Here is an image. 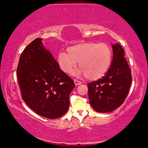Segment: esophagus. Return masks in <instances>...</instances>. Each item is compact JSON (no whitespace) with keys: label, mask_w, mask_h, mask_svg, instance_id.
Segmentation results:
<instances>
[{"label":"esophagus","mask_w":148,"mask_h":148,"mask_svg":"<svg viewBox=\"0 0 148 148\" xmlns=\"http://www.w3.org/2000/svg\"><path fill=\"white\" fill-rule=\"evenodd\" d=\"M74 84L76 86H78V85H80L81 84V82L80 81L77 80H74Z\"/></svg>","instance_id":"obj_1"}]
</instances>
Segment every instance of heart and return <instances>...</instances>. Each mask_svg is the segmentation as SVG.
<instances>
[{"mask_svg":"<svg viewBox=\"0 0 148 148\" xmlns=\"http://www.w3.org/2000/svg\"><path fill=\"white\" fill-rule=\"evenodd\" d=\"M68 53L60 52L58 62L62 71L72 74L79 66L77 74L90 80H99L104 76L111 66L112 49L105 43L88 42L68 47Z\"/></svg>","mask_w":148,"mask_h":148,"instance_id":"heart-1","label":"heart"}]
</instances>
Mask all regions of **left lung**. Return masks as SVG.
Returning <instances> with one entry per match:
<instances>
[{
    "label": "left lung",
    "mask_w": 148,
    "mask_h": 148,
    "mask_svg": "<svg viewBox=\"0 0 148 148\" xmlns=\"http://www.w3.org/2000/svg\"><path fill=\"white\" fill-rule=\"evenodd\" d=\"M112 47L113 57L108 72L102 78L87 84L90 103L99 113H109L120 107L132 84V73L123 48L119 43Z\"/></svg>",
    "instance_id": "obj_1"
}]
</instances>
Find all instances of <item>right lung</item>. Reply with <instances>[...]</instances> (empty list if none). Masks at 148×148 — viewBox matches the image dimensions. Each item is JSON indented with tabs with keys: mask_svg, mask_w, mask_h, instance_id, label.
Masks as SVG:
<instances>
[{
	"mask_svg": "<svg viewBox=\"0 0 148 148\" xmlns=\"http://www.w3.org/2000/svg\"><path fill=\"white\" fill-rule=\"evenodd\" d=\"M37 38L21 56L16 76L21 97L33 111L44 117L56 119L69 108L74 81L60 68L51 53Z\"/></svg>",
	"mask_w": 148,
	"mask_h": 148,
	"instance_id": "obj_1",
	"label": "right lung"
}]
</instances>
